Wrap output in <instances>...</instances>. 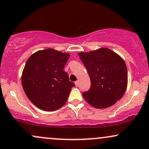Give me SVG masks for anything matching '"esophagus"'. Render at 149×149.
Returning <instances> with one entry per match:
<instances>
[{"instance_id":"34e87169","label":"esophagus","mask_w":149,"mask_h":149,"mask_svg":"<svg viewBox=\"0 0 149 149\" xmlns=\"http://www.w3.org/2000/svg\"><path fill=\"white\" fill-rule=\"evenodd\" d=\"M75 85H76V87H78V85H79V82H78V80H77V81L75 82Z\"/></svg>"}]
</instances>
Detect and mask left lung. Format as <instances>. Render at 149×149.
I'll list each match as a JSON object with an SVG mask.
<instances>
[{"label":"left lung","instance_id":"obj_1","mask_svg":"<svg viewBox=\"0 0 149 149\" xmlns=\"http://www.w3.org/2000/svg\"><path fill=\"white\" fill-rule=\"evenodd\" d=\"M78 55L91 80L90 88L82 93L86 101L102 109L121 99L128 84L127 67L123 59L105 48Z\"/></svg>","mask_w":149,"mask_h":149}]
</instances>
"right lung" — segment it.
<instances>
[{
	"mask_svg": "<svg viewBox=\"0 0 149 149\" xmlns=\"http://www.w3.org/2000/svg\"><path fill=\"white\" fill-rule=\"evenodd\" d=\"M69 57V53L48 48L36 52L27 60L21 77L23 88L41 110H58L67 102L75 86L63 70Z\"/></svg>",
	"mask_w": 149,
	"mask_h": 149,
	"instance_id": "add662e5",
	"label": "right lung"
}]
</instances>
